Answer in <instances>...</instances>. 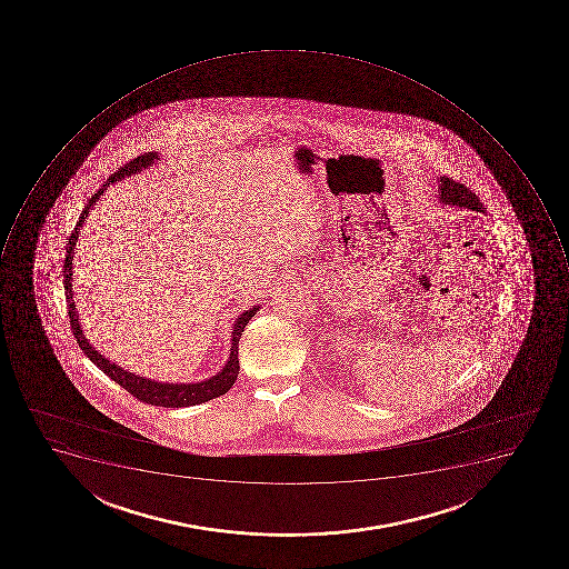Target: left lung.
I'll return each mask as SVG.
<instances>
[{"instance_id": "obj_1", "label": "left lung", "mask_w": 569, "mask_h": 569, "mask_svg": "<svg viewBox=\"0 0 569 569\" xmlns=\"http://www.w3.org/2000/svg\"><path fill=\"white\" fill-rule=\"evenodd\" d=\"M438 196L439 202H443L448 207L466 208V210L483 213L482 202L471 192L470 188L457 183L447 176H439L438 178Z\"/></svg>"}]
</instances>
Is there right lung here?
<instances>
[{"label": "right lung", "instance_id": "obj_1", "mask_svg": "<svg viewBox=\"0 0 569 569\" xmlns=\"http://www.w3.org/2000/svg\"><path fill=\"white\" fill-rule=\"evenodd\" d=\"M160 160L158 152H146L140 157L134 158L130 163L117 170L116 174L104 181L103 187L99 188L98 192L89 199L87 207L81 211L80 219H78L77 228L72 229L71 237H69L68 247H66V263H63V290H66V299H68L69 320H71L72 335L77 338L80 349L83 350L87 358L94 362L99 370L107 373L112 381L122 386L128 393L133 395L142 402L151 403V406H160V408H190V406H198V403L208 402V400L217 399L220 395L228 393L229 388L237 381L238 371H240V362H238V341L242 338L243 329L247 323L260 311L261 306H252L251 309L243 311L240 317L234 320L233 332H231V350H229V358L226 361L222 370L217 371L216 376L208 377L204 381L199 382H160L148 377H140L133 371L124 370L116 362L104 358L103 353L90 345L81 329L80 317H78L77 305H74V291H72V258H74V249H77L78 237H80V229L83 228L90 210L94 208L98 199L107 192L110 184L121 181V179L130 178V176L139 174L140 170L148 169L154 161Z\"/></svg>", "mask_w": 569, "mask_h": 569}]
</instances>
